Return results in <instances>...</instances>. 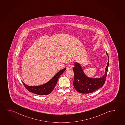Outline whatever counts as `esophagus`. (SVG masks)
I'll return each instance as SVG.
<instances>
[{"label":"esophagus","mask_w":125,"mask_h":125,"mask_svg":"<svg viewBox=\"0 0 125 125\" xmlns=\"http://www.w3.org/2000/svg\"><path fill=\"white\" fill-rule=\"evenodd\" d=\"M72 68H73V65H69L66 67V69H67V70L71 69Z\"/></svg>","instance_id":"34e87169"}]
</instances>
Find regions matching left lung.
<instances>
[{"label":"left lung","mask_w":125,"mask_h":125,"mask_svg":"<svg viewBox=\"0 0 125 125\" xmlns=\"http://www.w3.org/2000/svg\"><path fill=\"white\" fill-rule=\"evenodd\" d=\"M106 53L109 57L107 52ZM109 65L108 57V61L104 75L99 78H91L85 75L80 64L75 62V66L73 68L74 73L73 84L75 89L79 93H90L101 88L105 81Z\"/></svg>","instance_id":"1"}]
</instances>
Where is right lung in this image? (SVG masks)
I'll return each instance as SVG.
<instances>
[{
    "label": "right lung",
    "mask_w": 125,
    "mask_h": 125,
    "mask_svg": "<svg viewBox=\"0 0 125 125\" xmlns=\"http://www.w3.org/2000/svg\"><path fill=\"white\" fill-rule=\"evenodd\" d=\"M65 70V68L62 69L56 74L49 81L42 85L30 86L26 85L23 82H22V83L24 86L29 92L39 95H48L53 90L60 75H61Z\"/></svg>",
    "instance_id": "obj_1"
}]
</instances>
